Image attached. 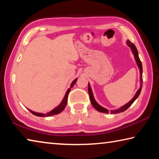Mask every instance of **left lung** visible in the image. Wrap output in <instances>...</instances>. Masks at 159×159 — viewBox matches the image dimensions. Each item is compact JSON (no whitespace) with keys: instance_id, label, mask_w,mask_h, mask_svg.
I'll use <instances>...</instances> for the list:
<instances>
[{"instance_id":"8db88e82","label":"left lung","mask_w":159,"mask_h":159,"mask_svg":"<svg viewBox=\"0 0 159 159\" xmlns=\"http://www.w3.org/2000/svg\"><path fill=\"white\" fill-rule=\"evenodd\" d=\"M126 43H127L128 46L130 48L132 52H133V54L134 55V60H135L137 65H138V68L139 69V74H140V87H139L138 90L137 91V93H135V95H134V96L133 97V99H132L130 102H128L127 104H125V105H123L121 107H120L119 109L110 110V111H109L108 109L104 108L103 107L99 105L98 102H96L95 98H94L93 93L92 89H91L90 83H88V93H89V95H90V99L91 104H92V105L93 106L94 108H95L96 110H98V111H99V112L106 113V114H109V112H110V114H118V113L124 111L131 106V104H133V102H134V100H135V99L138 98L139 94H140V92L142 90V62H141V61L139 58L138 52V50H137V48L135 47V45H134L133 43H131L130 41H129V40H128L127 42H126Z\"/></svg>"}]
</instances>
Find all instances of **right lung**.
Masks as SVG:
<instances>
[{
    "instance_id": "obj_1",
    "label": "right lung",
    "mask_w": 159,
    "mask_h": 159,
    "mask_svg": "<svg viewBox=\"0 0 159 159\" xmlns=\"http://www.w3.org/2000/svg\"><path fill=\"white\" fill-rule=\"evenodd\" d=\"M78 79V78H76V79L74 80L73 81H72L71 85H70V88H69L68 90H66V94L65 95H64V98L62 99V101L61 102V103L59 104V105L57 107H56L55 109H53L52 110H51L50 111L46 113V114H43V113H38V112H35V111H31V110L29 109V111H30L32 114H33L35 116H41V117H43V116H54V115H56V114H60V113H61V111H63V110L64 109V108H65V107L66 105V103H67V99H68V95L69 93L70 92V90H71V88H72V87H73L74 85L76 83V80Z\"/></svg>"
}]
</instances>
